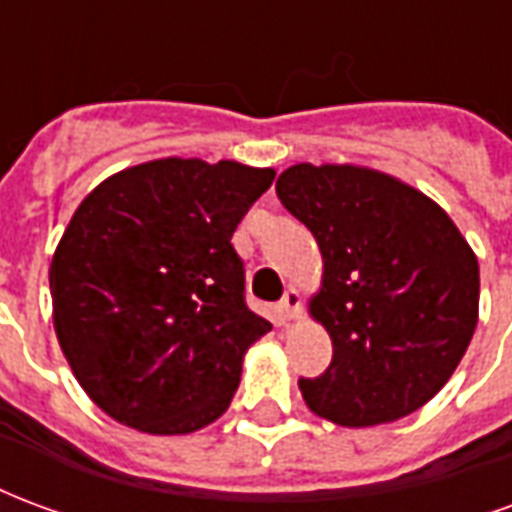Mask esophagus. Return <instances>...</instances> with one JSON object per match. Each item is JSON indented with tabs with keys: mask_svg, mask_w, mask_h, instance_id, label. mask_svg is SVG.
<instances>
[{
	"mask_svg": "<svg viewBox=\"0 0 512 512\" xmlns=\"http://www.w3.org/2000/svg\"><path fill=\"white\" fill-rule=\"evenodd\" d=\"M277 310H279V315L285 318V321H293V318H299V312H301L299 290H296V288L285 290V296H282V301L277 304Z\"/></svg>",
	"mask_w": 512,
	"mask_h": 512,
	"instance_id": "esophagus-1",
	"label": "esophagus"
}]
</instances>
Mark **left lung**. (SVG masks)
Returning <instances> with one entry per match:
<instances>
[{
	"mask_svg": "<svg viewBox=\"0 0 512 512\" xmlns=\"http://www.w3.org/2000/svg\"><path fill=\"white\" fill-rule=\"evenodd\" d=\"M277 197L321 246L310 315L332 337V365L299 378L307 406L343 428L417 411L472 343L480 266L447 213L378 169L296 164Z\"/></svg>",
	"mask_w": 512,
	"mask_h": 512,
	"instance_id": "1",
	"label": "left lung"
}]
</instances>
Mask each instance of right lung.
<instances>
[{
  "mask_svg": "<svg viewBox=\"0 0 512 512\" xmlns=\"http://www.w3.org/2000/svg\"><path fill=\"white\" fill-rule=\"evenodd\" d=\"M274 169L156 158L98 183L49 268L54 332L95 406L180 436L230 406L249 345L271 323L246 307L230 244Z\"/></svg>",
  "mask_w": 512,
  "mask_h": 512,
  "instance_id": "1",
  "label": "right lung"
}]
</instances>
